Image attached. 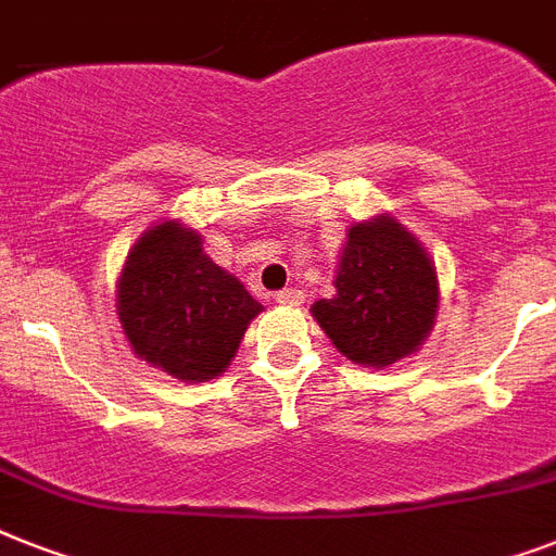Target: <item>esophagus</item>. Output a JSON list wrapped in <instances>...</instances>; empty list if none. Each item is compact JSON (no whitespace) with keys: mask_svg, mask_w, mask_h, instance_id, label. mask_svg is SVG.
<instances>
[{"mask_svg":"<svg viewBox=\"0 0 556 556\" xmlns=\"http://www.w3.org/2000/svg\"><path fill=\"white\" fill-rule=\"evenodd\" d=\"M274 300H277L279 305H300L303 303V291H296V288H282V291L274 294Z\"/></svg>","mask_w":556,"mask_h":556,"instance_id":"1","label":"esophagus"}]
</instances>
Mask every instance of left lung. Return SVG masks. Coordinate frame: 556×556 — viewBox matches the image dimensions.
I'll return each mask as SVG.
<instances>
[{"label":"left lung","instance_id":"8db88e82","mask_svg":"<svg viewBox=\"0 0 556 556\" xmlns=\"http://www.w3.org/2000/svg\"><path fill=\"white\" fill-rule=\"evenodd\" d=\"M338 294L314 320L352 364L383 369L418 352L439 312V277L424 244L389 213L349 227Z\"/></svg>","mask_w":556,"mask_h":556}]
</instances>
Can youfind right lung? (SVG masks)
Returning <instances> with one entry per match:
<instances>
[{
  "mask_svg": "<svg viewBox=\"0 0 556 556\" xmlns=\"http://www.w3.org/2000/svg\"><path fill=\"white\" fill-rule=\"evenodd\" d=\"M260 312L176 218L132 244L117 279V317L132 352L185 383L222 375Z\"/></svg>",
  "mask_w": 556,
  "mask_h": 556,
  "instance_id": "right-lung-1",
  "label": "right lung"
}]
</instances>
